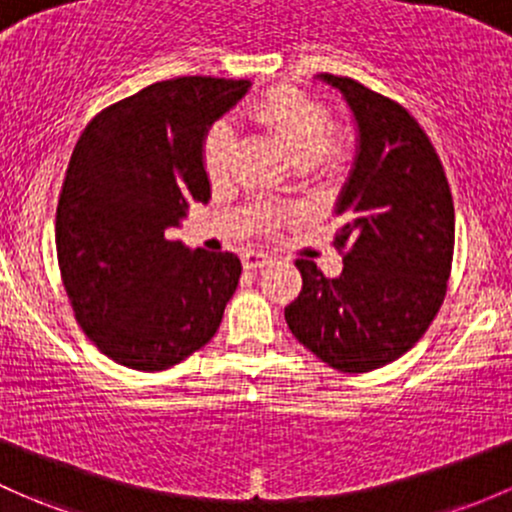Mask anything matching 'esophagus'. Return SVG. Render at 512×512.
Masks as SVG:
<instances>
[{
  "label": "esophagus",
  "instance_id": "esophagus-1",
  "mask_svg": "<svg viewBox=\"0 0 512 512\" xmlns=\"http://www.w3.org/2000/svg\"><path fill=\"white\" fill-rule=\"evenodd\" d=\"M270 260L272 257L262 250H247L245 255H242V265H245V270H260V267L270 265Z\"/></svg>",
  "mask_w": 512,
  "mask_h": 512
}]
</instances>
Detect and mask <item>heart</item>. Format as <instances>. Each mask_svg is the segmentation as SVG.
Here are the masks:
<instances>
[{
	"label": "heart",
	"instance_id": "heart-1",
	"mask_svg": "<svg viewBox=\"0 0 512 512\" xmlns=\"http://www.w3.org/2000/svg\"><path fill=\"white\" fill-rule=\"evenodd\" d=\"M252 117L270 127L284 142L294 161L311 176H336L348 166L353 142L341 129H331V115L321 100L299 88H272L252 105ZM235 154V129L228 120L208 127L201 144V161L211 184H223L230 176ZM260 228L272 230L289 218L279 208H260Z\"/></svg>",
	"mask_w": 512,
	"mask_h": 512
}]
</instances>
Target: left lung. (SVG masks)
<instances>
[{"instance_id":"left-lung-1","label":"left lung","mask_w":512,"mask_h":512,"mask_svg":"<svg viewBox=\"0 0 512 512\" xmlns=\"http://www.w3.org/2000/svg\"><path fill=\"white\" fill-rule=\"evenodd\" d=\"M358 125V157L336 203L341 277L297 260L301 292L284 319L316 358L368 373L407 353L437 316L454 260V201L444 166L400 102L324 73Z\"/></svg>"}]
</instances>
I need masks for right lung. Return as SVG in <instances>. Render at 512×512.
I'll return each mask as SVG.
<instances>
[{
    "label": "right lung",
    "mask_w": 512,
    "mask_h": 512,
    "mask_svg": "<svg viewBox=\"0 0 512 512\" xmlns=\"http://www.w3.org/2000/svg\"><path fill=\"white\" fill-rule=\"evenodd\" d=\"M250 80L184 75L98 112L75 144L56 211V252L75 321L107 358L154 373L218 331L238 289L233 252L166 240L208 203L201 144Z\"/></svg>",
    "instance_id": "obj_1"
}]
</instances>
